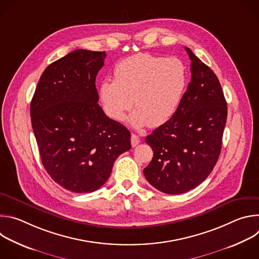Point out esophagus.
Returning <instances> with one entry per match:
<instances>
[{
  "mask_svg": "<svg viewBox=\"0 0 259 259\" xmlns=\"http://www.w3.org/2000/svg\"><path fill=\"white\" fill-rule=\"evenodd\" d=\"M139 142H140L139 136H137L136 134H132V135H131V145H132L133 147H135Z\"/></svg>",
  "mask_w": 259,
  "mask_h": 259,
  "instance_id": "34e87169",
  "label": "esophagus"
}]
</instances>
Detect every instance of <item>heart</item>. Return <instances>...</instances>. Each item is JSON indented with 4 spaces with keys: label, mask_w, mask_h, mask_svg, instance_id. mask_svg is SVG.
<instances>
[{
    "label": "heart",
    "mask_w": 259,
    "mask_h": 259,
    "mask_svg": "<svg viewBox=\"0 0 259 259\" xmlns=\"http://www.w3.org/2000/svg\"><path fill=\"white\" fill-rule=\"evenodd\" d=\"M115 80H103L98 89L104 113L121 121L132 107L128 123L135 128L159 127L172 119L186 93L188 68L176 57L138 53L119 61Z\"/></svg>",
    "instance_id": "heart-1"
}]
</instances>
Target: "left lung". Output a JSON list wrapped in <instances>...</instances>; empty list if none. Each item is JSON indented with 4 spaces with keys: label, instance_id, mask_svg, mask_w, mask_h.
Wrapping results in <instances>:
<instances>
[{
    "label": "left lung",
    "instance_id": "1",
    "mask_svg": "<svg viewBox=\"0 0 259 259\" xmlns=\"http://www.w3.org/2000/svg\"><path fill=\"white\" fill-rule=\"evenodd\" d=\"M192 79L176 114L146 136L154 157L143 173L154 188L170 195L187 193L213 170L221 151L228 106L213 70L190 48Z\"/></svg>",
    "mask_w": 259,
    "mask_h": 259
}]
</instances>
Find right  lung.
I'll use <instances>...</instances> for the list:
<instances>
[{"label":"right lung","mask_w":259,"mask_h":259,"mask_svg":"<svg viewBox=\"0 0 259 259\" xmlns=\"http://www.w3.org/2000/svg\"><path fill=\"white\" fill-rule=\"evenodd\" d=\"M105 52L78 49L49 64L30 102L31 126L44 168L63 189L92 193L131 149L130 131L98 102L96 76Z\"/></svg>","instance_id":"right-lung-1"}]
</instances>
